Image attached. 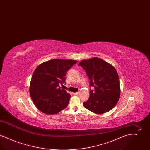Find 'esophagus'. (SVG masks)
Listing matches in <instances>:
<instances>
[{"mask_svg":"<svg viewBox=\"0 0 150 150\" xmlns=\"http://www.w3.org/2000/svg\"><path fill=\"white\" fill-rule=\"evenodd\" d=\"M79 94V92H76V93H73V94H74V95H75V96H77V95H78Z\"/></svg>","mask_w":150,"mask_h":150,"instance_id":"esophagus-1","label":"esophagus"}]
</instances>
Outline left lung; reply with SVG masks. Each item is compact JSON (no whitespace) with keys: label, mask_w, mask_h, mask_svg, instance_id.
<instances>
[{"label":"left lung","mask_w":150,"mask_h":150,"mask_svg":"<svg viewBox=\"0 0 150 150\" xmlns=\"http://www.w3.org/2000/svg\"><path fill=\"white\" fill-rule=\"evenodd\" d=\"M78 65L85 70L90 80L89 100L83 102L84 107L95 114L110 111L118 102L120 87L117 72L114 67L103 59L94 57L81 61Z\"/></svg>","instance_id":"obj_1"}]
</instances>
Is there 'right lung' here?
Listing matches in <instances>:
<instances>
[{"label":"right lung","mask_w":150,"mask_h":150,"mask_svg":"<svg viewBox=\"0 0 150 150\" xmlns=\"http://www.w3.org/2000/svg\"><path fill=\"white\" fill-rule=\"evenodd\" d=\"M77 62L72 59H53L36 67L31 80L30 94L41 112L56 114L67 106L71 96L59 84L65 83L67 72Z\"/></svg>","instance_id":"right-lung-1"}]
</instances>
